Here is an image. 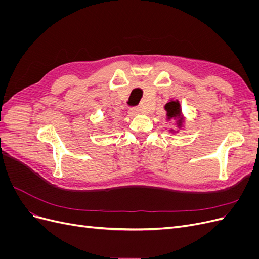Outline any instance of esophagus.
Returning <instances> with one entry per match:
<instances>
[{
	"mask_svg": "<svg viewBox=\"0 0 259 259\" xmlns=\"http://www.w3.org/2000/svg\"><path fill=\"white\" fill-rule=\"evenodd\" d=\"M140 112V109L138 107H135V108H132L130 110V115L131 116H134L136 114H138Z\"/></svg>",
	"mask_w": 259,
	"mask_h": 259,
	"instance_id": "obj_1",
	"label": "esophagus"
}]
</instances>
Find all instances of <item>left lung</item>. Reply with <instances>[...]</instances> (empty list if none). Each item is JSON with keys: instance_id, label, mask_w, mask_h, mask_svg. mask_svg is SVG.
<instances>
[{"instance_id": "1", "label": "left lung", "mask_w": 259, "mask_h": 259, "mask_svg": "<svg viewBox=\"0 0 259 259\" xmlns=\"http://www.w3.org/2000/svg\"><path fill=\"white\" fill-rule=\"evenodd\" d=\"M166 116L167 120H176V124L178 127H182L184 124V116L182 114V109H180V104L178 100H170L169 103L165 105ZM173 131V130H170Z\"/></svg>"}]
</instances>
